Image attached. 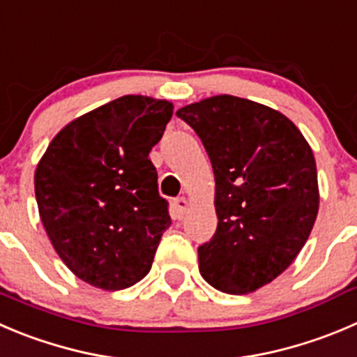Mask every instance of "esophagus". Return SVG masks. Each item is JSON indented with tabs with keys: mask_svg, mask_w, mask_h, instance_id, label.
<instances>
[{
	"mask_svg": "<svg viewBox=\"0 0 357 357\" xmlns=\"http://www.w3.org/2000/svg\"><path fill=\"white\" fill-rule=\"evenodd\" d=\"M173 206H175L176 215L182 217L185 213V210L189 208V199L185 198V196H181V198H176L175 202H173Z\"/></svg>",
	"mask_w": 357,
	"mask_h": 357,
	"instance_id": "34e87169",
	"label": "esophagus"
}]
</instances>
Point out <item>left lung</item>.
<instances>
[{
	"mask_svg": "<svg viewBox=\"0 0 357 357\" xmlns=\"http://www.w3.org/2000/svg\"><path fill=\"white\" fill-rule=\"evenodd\" d=\"M202 138L215 176L217 231L199 273L227 294L254 293L289 268L319 212L314 152L280 112L219 94L176 110Z\"/></svg>",
	"mask_w": 357,
	"mask_h": 357,
	"instance_id": "left-lung-1",
	"label": "left lung"
}]
</instances>
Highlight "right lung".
Here are the masks:
<instances>
[{"mask_svg": "<svg viewBox=\"0 0 357 357\" xmlns=\"http://www.w3.org/2000/svg\"><path fill=\"white\" fill-rule=\"evenodd\" d=\"M173 103L117 98L66 124L35 172L40 219L57 256L105 291L140 282L172 219L149 152Z\"/></svg>", "mask_w": 357, "mask_h": 357, "instance_id": "right-lung-1", "label": "right lung"}]
</instances>
